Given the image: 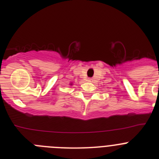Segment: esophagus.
Returning <instances> with one entry per match:
<instances>
[{
    "mask_svg": "<svg viewBox=\"0 0 159 159\" xmlns=\"http://www.w3.org/2000/svg\"><path fill=\"white\" fill-rule=\"evenodd\" d=\"M87 81H88V82H93V80L90 79V78H88V79H87Z\"/></svg>",
    "mask_w": 159,
    "mask_h": 159,
    "instance_id": "34e87169",
    "label": "esophagus"
}]
</instances>
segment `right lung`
<instances>
[{"mask_svg": "<svg viewBox=\"0 0 159 159\" xmlns=\"http://www.w3.org/2000/svg\"><path fill=\"white\" fill-rule=\"evenodd\" d=\"M70 85H73V84H72V83H70Z\"/></svg>", "mask_w": 159, "mask_h": 159, "instance_id": "add662e5", "label": "right lung"}]
</instances>
